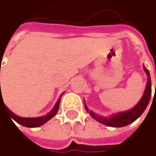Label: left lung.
I'll return each instance as SVG.
<instances>
[{
	"mask_svg": "<svg viewBox=\"0 0 156 156\" xmlns=\"http://www.w3.org/2000/svg\"><path fill=\"white\" fill-rule=\"evenodd\" d=\"M145 72L147 75V86L144 91V94L142 96L141 99L139 100V102L134 106L132 109L125 111V112H120L117 113L115 115H113L109 117H103L99 116L98 115H96L92 111H90V115L92 116L93 119L96 121H98L100 123H103L106 126L109 127H124L127 126L129 124L132 123L134 121H136L139 118L143 112L146 110L147 106L149 103L150 100L151 94H152V87H151V78L149 71L146 68V66H143ZM85 109L86 111L89 113V108L85 106Z\"/></svg>",
	"mask_w": 156,
	"mask_h": 156,
	"instance_id": "1",
	"label": "left lung"
}]
</instances>
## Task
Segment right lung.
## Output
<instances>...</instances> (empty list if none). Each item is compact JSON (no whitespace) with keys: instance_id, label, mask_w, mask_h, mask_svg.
I'll return each mask as SVG.
<instances>
[{"instance_id":"right-lung-1","label":"right lung","mask_w":156,"mask_h":156,"mask_svg":"<svg viewBox=\"0 0 156 156\" xmlns=\"http://www.w3.org/2000/svg\"><path fill=\"white\" fill-rule=\"evenodd\" d=\"M0 73H1V68H0ZM60 98H61V97H60V98H58V100L57 101L56 105H55V106H54V108L51 110V112H50V113H49L47 115H45V116L35 117V118H25V117L17 116V115H16L15 114H13V113H12V112H11V111L7 107V106H5V107L7 108L8 112L9 113V115H10L11 118H12L15 122H17V123H19V124H21V125H23V126H25V127L35 128V127H39V126L43 125L45 122H48L49 120H50L52 117H54L55 115H56V114H57V113H58V111ZM2 99V94H1L0 102ZM2 101H3V99H2ZM3 104H4V102H3ZM4 106H5V105H4Z\"/></svg>"}]
</instances>
